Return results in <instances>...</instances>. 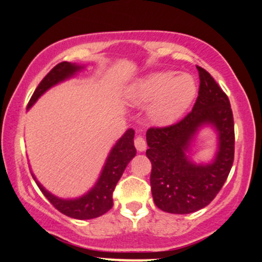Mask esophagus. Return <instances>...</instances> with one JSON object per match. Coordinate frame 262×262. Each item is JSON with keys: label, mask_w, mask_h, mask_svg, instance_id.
I'll list each match as a JSON object with an SVG mask.
<instances>
[{"label": "esophagus", "mask_w": 262, "mask_h": 262, "mask_svg": "<svg viewBox=\"0 0 262 262\" xmlns=\"http://www.w3.org/2000/svg\"><path fill=\"white\" fill-rule=\"evenodd\" d=\"M134 145H135V148H137V150L139 152H143V151H145V150H146V141L143 137L135 138Z\"/></svg>", "instance_id": "obj_1"}]
</instances>
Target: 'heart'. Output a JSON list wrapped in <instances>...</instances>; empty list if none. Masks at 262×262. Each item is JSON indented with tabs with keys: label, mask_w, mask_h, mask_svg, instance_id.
<instances>
[{
	"label": "heart",
	"mask_w": 262,
	"mask_h": 262,
	"mask_svg": "<svg viewBox=\"0 0 262 262\" xmlns=\"http://www.w3.org/2000/svg\"><path fill=\"white\" fill-rule=\"evenodd\" d=\"M196 82L188 74L158 71L137 80L127 90V100L133 106L151 102L148 114L154 123L170 124L177 121L196 96Z\"/></svg>",
	"instance_id": "heart-1"
}]
</instances>
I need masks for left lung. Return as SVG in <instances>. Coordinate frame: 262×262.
<instances>
[{"label":"left lung","instance_id":"1","mask_svg":"<svg viewBox=\"0 0 262 262\" xmlns=\"http://www.w3.org/2000/svg\"><path fill=\"white\" fill-rule=\"evenodd\" d=\"M197 70L200 91L191 112L176 124L146 132L152 198L158 208L173 214L208 206L223 187L234 161V121L228 96L209 73L200 66ZM204 126L216 132L219 148L212 162L197 164L188 155L191 141Z\"/></svg>","mask_w":262,"mask_h":262}]
</instances>
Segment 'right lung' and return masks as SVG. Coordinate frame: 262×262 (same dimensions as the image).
<instances>
[{
    "instance_id": "right-lung-1",
    "label": "right lung",
    "mask_w": 262,
    "mask_h": 262,
    "mask_svg": "<svg viewBox=\"0 0 262 262\" xmlns=\"http://www.w3.org/2000/svg\"><path fill=\"white\" fill-rule=\"evenodd\" d=\"M82 69H85L83 65L73 64V62L62 61L60 62L50 70V73L40 81L34 93H33L31 101L28 103V110L33 104L39 100L40 96H43L48 90L56 86L60 82L74 77L77 73H80ZM134 133L133 129H128L124 134L117 140L113 148L111 149L108 154L106 162L102 167L101 175L96 181L95 186L87 191L85 194L77 198H60L54 196L48 189L38 181L37 177L32 172L33 179L37 182L38 187L43 192V194L48 198L50 203L55 207L59 212L68 217L80 219H93L107 213L113 206V191L116 188V185L118 183L125 167L129 164V161L134 158L137 154V150L134 146Z\"/></svg>"
}]
</instances>
